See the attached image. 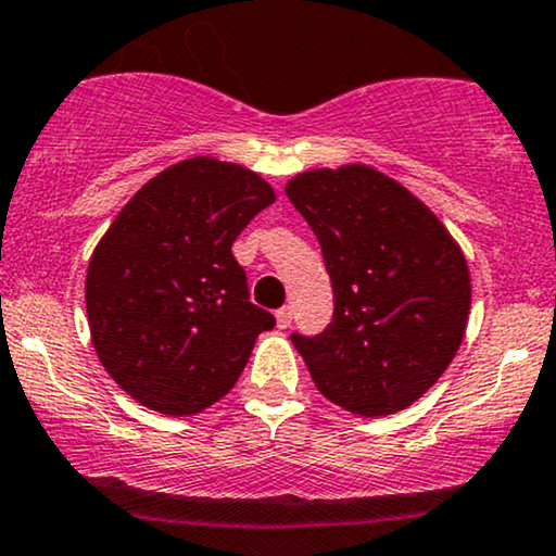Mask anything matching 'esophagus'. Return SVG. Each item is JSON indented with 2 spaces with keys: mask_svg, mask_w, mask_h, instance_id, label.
<instances>
[{
  "mask_svg": "<svg viewBox=\"0 0 556 556\" xmlns=\"http://www.w3.org/2000/svg\"><path fill=\"white\" fill-rule=\"evenodd\" d=\"M274 318H277V328H290V323H292V307L290 305H285V307H279L277 313H274Z\"/></svg>",
  "mask_w": 556,
  "mask_h": 556,
  "instance_id": "1",
  "label": "esophagus"
}]
</instances>
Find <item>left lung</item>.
Wrapping results in <instances>:
<instances>
[{
    "label": "left lung",
    "instance_id": "left-lung-1",
    "mask_svg": "<svg viewBox=\"0 0 556 556\" xmlns=\"http://www.w3.org/2000/svg\"><path fill=\"white\" fill-rule=\"evenodd\" d=\"M287 197L318 236L333 285L323 333H292L315 388L354 416L405 410L462 346L469 266L444 223L388 174L364 164L292 177Z\"/></svg>",
    "mask_w": 556,
    "mask_h": 556
}]
</instances>
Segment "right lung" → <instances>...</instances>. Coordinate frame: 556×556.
I'll return each mask as SVG.
<instances>
[{
    "instance_id": "1",
    "label": "right lung",
    "mask_w": 556,
    "mask_h": 556,
    "mask_svg": "<svg viewBox=\"0 0 556 556\" xmlns=\"http://www.w3.org/2000/svg\"><path fill=\"white\" fill-rule=\"evenodd\" d=\"M274 200L251 168L185 159L146 181L97 243L84 287L91 343L140 405L197 416L233 390L274 315L249 302L230 245Z\"/></svg>"
}]
</instances>
